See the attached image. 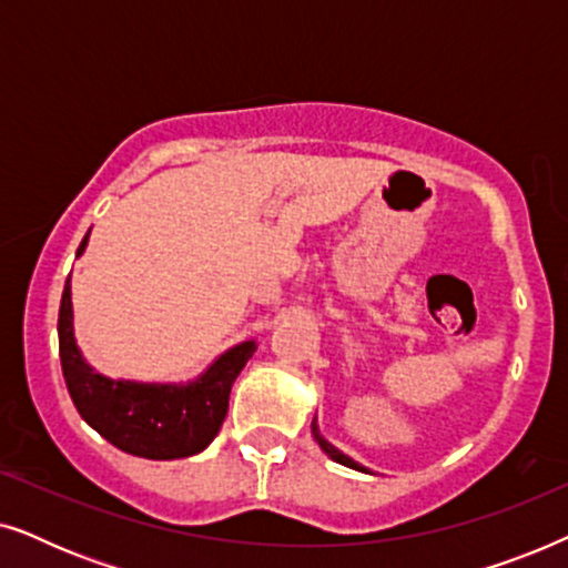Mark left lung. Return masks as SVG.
<instances>
[{"label": "left lung", "instance_id": "1", "mask_svg": "<svg viewBox=\"0 0 568 568\" xmlns=\"http://www.w3.org/2000/svg\"><path fill=\"white\" fill-rule=\"evenodd\" d=\"M313 437H315V442H317V445H321V449H323V453L331 457V460H336V463H341V465H346V468H354V470H364V473H367V468H362V465H359V463H354V460H352V457H348V455H344V453H341V449H336V447H333V445H331V442L323 437V434H321V429H317V424H315V422H313Z\"/></svg>", "mask_w": 568, "mask_h": 568}]
</instances>
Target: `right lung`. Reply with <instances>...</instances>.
I'll return each instance as SVG.
<instances>
[{
  "mask_svg": "<svg viewBox=\"0 0 568 568\" xmlns=\"http://www.w3.org/2000/svg\"><path fill=\"white\" fill-rule=\"evenodd\" d=\"M90 235V232H88ZM88 235L77 247L82 255ZM255 352V341L232 346L189 385L108 379L82 359L72 328V286L59 307V356L77 410L113 447L150 460H175L204 449L227 416L230 390Z\"/></svg>",
  "mask_w": 568,
  "mask_h": 568,
  "instance_id": "obj_1",
  "label": "right lung"
}]
</instances>
